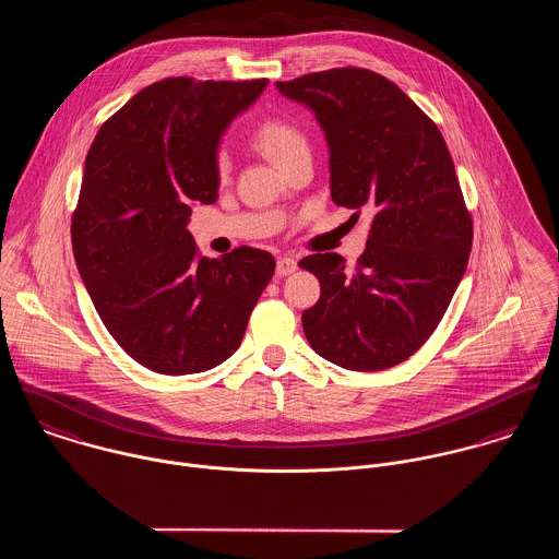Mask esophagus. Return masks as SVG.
Listing matches in <instances>:
<instances>
[{"label": "esophagus", "mask_w": 559, "mask_h": 559, "mask_svg": "<svg viewBox=\"0 0 559 559\" xmlns=\"http://www.w3.org/2000/svg\"><path fill=\"white\" fill-rule=\"evenodd\" d=\"M295 271H297V260H295V258H290V255L277 258L275 273H277L280 277H286V275H290V273H295Z\"/></svg>", "instance_id": "obj_1"}]
</instances>
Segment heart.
Listing matches in <instances>:
<instances>
[{
  "label": "heart",
  "instance_id": "obj_1",
  "mask_svg": "<svg viewBox=\"0 0 559 559\" xmlns=\"http://www.w3.org/2000/svg\"><path fill=\"white\" fill-rule=\"evenodd\" d=\"M251 142L275 167H282L293 155L308 148V140H306L304 131L293 120L282 118V116L264 118L255 127ZM217 171L222 178L228 174L226 155H222L217 159Z\"/></svg>",
  "mask_w": 559,
  "mask_h": 559
}]
</instances>
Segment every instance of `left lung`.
I'll return each mask as SVG.
<instances>
[{
  "label": "left lung",
  "mask_w": 559,
  "mask_h": 559,
  "mask_svg": "<svg viewBox=\"0 0 559 559\" xmlns=\"http://www.w3.org/2000/svg\"><path fill=\"white\" fill-rule=\"evenodd\" d=\"M277 90L317 116L331 200L374 213L355 269L337 253L299 262L320 282L306 337L340 368H392L430 337L467 269L474 228L454 160L437 124L383 75L331 69Z\"/></svg>",
  "instance_id": "8db88e82"
}]
</instances>
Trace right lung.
<instances>
[{"mask_svg": "<svg viewBox=\"0 0 559 559\" xmlns=\"http://www.w3.org/2000/svg\"><path fill=\"white\" fill-rule=\"evenodd\" d=\"M266 80L169 78L138 92L96 133L71 239L83 286L122 350L159 374L226 361L273 277L269 251L202 258L191 204H213L230 122Z\"/></svg>", "mask_w": 559, "mask_h": 559, "instance_id": "right-lung-1", "label": "right lung"}]
</instances>
